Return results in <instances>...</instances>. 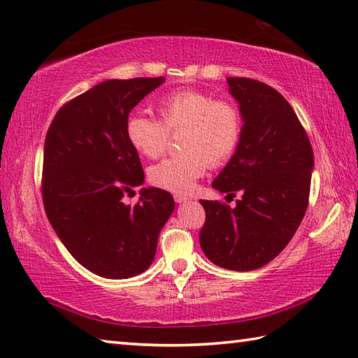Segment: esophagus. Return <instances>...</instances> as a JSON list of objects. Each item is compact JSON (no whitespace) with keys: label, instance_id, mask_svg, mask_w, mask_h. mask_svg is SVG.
Listing matches in <instances>:
<instances>
[{"label":"esophagus","instance_id":"34e87169","mask_svg":"<svg viewBox=\"0 0 358 358\" xmlns=\"http://www.w3.org/2000/svg\"><path fill=\"white\" fill-rule=\"evenodd\" d=\"M173 199L177 203H183V201H187L189 200V197L185 196V194H173Z\"/></svg>","mask_w":358,"mask_h":358}]
</instances>
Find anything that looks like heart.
I'll return each instance as SVG.
<instances>
[{
  "mask_svg": "<svg viewBox=\"0 0 358 358\" xmlns=\"http://www.w3.org/2000/svg\"><path fill=\"white\" fill-rule=\"evenodd\" d=\"M159 120L129 114L128 144L142 157L157 159L166 152L171 134H178L183 153L148 169L150 183L172 192H189L208 166H220L235 155L243 136V113L235 101L214 99L201 90L183 89L158 101Z\"/></svg>",
  "mask_w": 358,
  "mask_h": 358,
  "instance_id": "1",
  "label": "heart"
}]
</instances>
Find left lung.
I'll return each mask as SVG.
<instances>
[{
	"label": "left lung",
	"mask_w": 358,
	"mask_h": 358,
	"mask_svg": "<svg viewBox=\"0 0 358 358\" xmlns=\"http://www.w3.org/2000/svg\"><path fill=\"white\" fill-rule=\"evenodd\" d=\"M243 113V136L213 187L236 206L200 200L205 224L199 241L210 262L253 271L272 262L294 236L308 206L313 148L282 94L252 78H227Z\"/></svg>",
	"instance_id": "left-lung-1"
}]
</instances>
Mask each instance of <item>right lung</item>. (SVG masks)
I'll return each instance as SVG.
<instances>
[{
	"label": "right lung",
	"instance_id": "add662e5",
	"mask_svg": "<svg viewBox=\"0 0 358 358\" xmlns=\"http://www.w3.org/2000/svg\"><path fill=\"white\" fill-rule=\"evenodd\" d=\"M162 81L164 76L96 84L56 113L45 138V213L71 257L100 277L128 278L148 269L175 208L172 194L159 187L141 189L134 206L123 203V196L144 183L125 122Z\"/></svg>",
	"mask_w": 358,
	"mask_h": 358
}]
</instances>
